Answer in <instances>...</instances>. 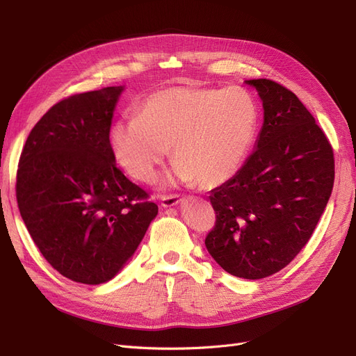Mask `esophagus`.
Wrapping results in <instances>:
<instances>
[{
    "mask_svg": "<svg viewBox=\"0 0 356 356\" xmlns=\"http://www.w3.org/2000/svg\"><path fill=\"white\" fill-rule=\"evenodd\" d=\"M181 202V198L177 195H167V196H161V207L163 208H171L176 207Z\"/></svg>",
    "mask_w": 356,
    "mask_h": 356,
    "instance_id": "esophagus-1",
    "label": "esophagus"
}]
</instances>
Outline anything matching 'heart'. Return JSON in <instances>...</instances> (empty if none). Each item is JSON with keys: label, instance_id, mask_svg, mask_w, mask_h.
<instances>
[{"label": "heart", "instance_id": "1", "mask_svg": "<svg viewBox=\"0 0 356 356\" xmlns=\"http://www.w3.org/2000/svg\"><path fill=\"white\" fill-rule=\"evenodd\" d=\"M258 124L252 97L227 89L168 88L145 99L136 117L117 120L110 145L117 163L140 181H151L173 149L176 163L165 183L213 188L238 171Z\"/></svg>", "mask_w": 356, "mask_h": 356}]
</instances>
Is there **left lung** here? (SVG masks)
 <instances>
[{
	"label": "left lung",
	"mask_w": 356,
	"mask_h": 356,
	"mask_svg": "<svg viewBox=\"0 0 356 356\" xmlns=\"http://www.w3.org/2000/svg\"><path fill=\"white\" fill-rule=\"evenodd\" d=\"M257 89L264 123L242 168L211 191L216 227L205 246L232 275L258 280L280 271L307 245L334 183L332 145L292 90L268 79Z\"/></svg>",
	"instance_id": "1"
}]
</instances>
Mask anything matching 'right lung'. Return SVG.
<instances>
[{
    "mask_svg": "<svg viewBox=\"0 0 356 356\" xmlns=\"http://www.w3.org/2000/svg\"><path fill=\"white\" fill-rule=\"evenodd\" d=\"M123 90L110 86L60 101L35 124L20 155V216L44 258L76 283L110 282L158 214L111 151Z\"/></svg>",
    "mask_w": 356,
    "mask_h": 356,
    "instance_id": "add662e5",
    "label": "right lung"
}]
</instances>
